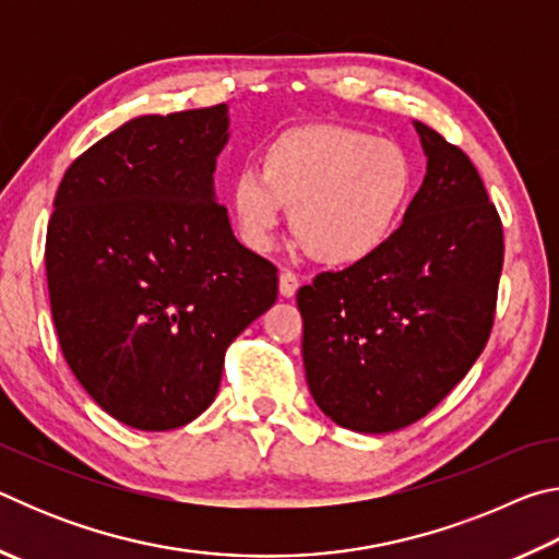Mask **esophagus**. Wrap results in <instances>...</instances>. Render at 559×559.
Here are the masks:
<instances>
[{"label":"esophagus","instance_id":"obj_1","mask_svg":"<svg viewBox=\"0 0 559 559\" xmlns=\"http://www.w3.org/2000/svg\"><path fill=\"white\" fill-rule=\"evenodd\" d=\"M296 290H298V276L293 271H281V276H278V293L283 298H290V296H296Z\"/></svg>","mask_w":559,"mask_h":559}]
</instances>
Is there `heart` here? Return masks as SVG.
Listing matches in <instances>:
<instances>
[{
    "label": "heart",
    "mask_w": 559,
    "mask_h": 559,
    "mask_svg": "<svg viewBox=\"0 0 559 559\" xmlns=\"http://www.w3.org/2000/svg\"><path fill=\"white\" fill-rule=\"evenodd\" d=\"M257 169L259 177H236L229 192L241 241L269 251L290 210L293 234L330 269L374 257L402 224L416 185L414 159L400 143L333 122L278 132Z\"/></svg>",
    "instance_id": "obj_1"
}]
</instances>
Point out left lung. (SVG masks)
I'll return each instance as SVG.
<instances>
[{"label":"left lung","mask_w":559,"mask_h":559,"mask_svg":"<svg viewBox=\"0 0 559 559\" xmlns=\"http://www.w3.org/2000/svg\"><path fill=\"white\" fill-rule=\"evenodd\" d=\"M427 175L402 226L357 266L298 290L302 367L320 412L359 433L427 416L493 328L503 226L466 153L414 120Z\"/></svg>","instance_id":"8db88e82"}]
</instances>
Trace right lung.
Masks as SVG:
<instances>
[{"label":"right lung","mask_w":559,"mask_h":559,"mask_svg":"<svg viewBox=\"0 0 559 559\" xmlns=\"http://www.w3.org/2000/svg\"><path fill=\"white\" fill-rule=\"evenodd\" d=\"M229 108L138 116L66 169L46 231L51 316L112 419L179 429L214 402L226 347L273 306V263L216 202Z\"/></svg>","instance_id":"obj_1"}]
</instances>
